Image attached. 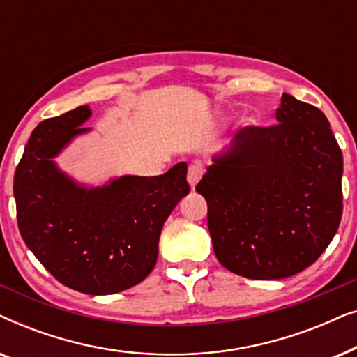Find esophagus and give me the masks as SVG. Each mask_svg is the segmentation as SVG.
I'll return each instance as SVG.
<instances>
[{
  "instance_id": "obj_1",
  "label": "esophagus",
  "mask_w": 357,
  "mask_h": 357,
  "mask_svg": "<svg viewBox=\"0 0 357 357\" xmlns=\"http://www.w3.org/2000/svg\"><path fill=\"white\" fill-rule=\"evenodd\" d=\"M203 174H204V167L202 164H198V162H193L192 165H190L188 167V172H187V180H188V183H190V187H195V185H197L199 180H202V177H203Z\"/></svg>"
}]
</instances>
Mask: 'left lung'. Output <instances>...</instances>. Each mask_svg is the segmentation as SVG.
<instances>
[{"instance_id":"1","label":"left lung","mask_w":357,"mask_h":357,"mask_svg":"<svg viewBox=\"0 0 357 357\" xmlns=\"http://www.w3.org/2000/svg\"><path fill=\"white\" fill-rule=\"evenodd\" d=\"M276 120L238 131L197 185L219 263L250 280L305 270L343 214V154L324 112L282 94Z\"/></svg>"}]
</instances>
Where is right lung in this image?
Listing matches in <instances>:
<instances>
[{
    "label": "right lung",
    "instance_id": "add662e5",
    "mask_svg": "<svg viewBox=\"0 0 357 357\" xmlns=\"http://www.w3.org/2000/svg\"><path fill=\"white\" fill-rule=\"evenodd\" d=\"M87 105L40 121L14 174L19 232L61 284L91 296L133 287L153 271L159 236L190 192L187 164L158 177H120L102 188L79 187L52 158L89 128Z\"/></svg>",
    "mask_w": 357,
    "mask_h": 357
}]
</instances>
